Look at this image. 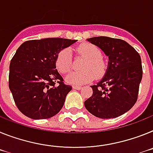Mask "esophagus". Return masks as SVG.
Listing matches in <instances>:
<instances>
[{
    "label": "esophagus",
    "mask_w": 153,
    "mask_h": 153,
    "mask_svg": "<svg viewBox=\"0 0 153 153\" xmlns=\"http://www.w3.org/2000/svg\"><path fill=\"white\" fill-rule=\"evenodd\" d=\"M73 88H75V89L76 90H80L82 89V86H73Z\"/></svg>",
    "instance_id": "1"
}]
</instances>
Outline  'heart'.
<instances>
[{
  "label": "heart",
  "instance_id": "b5f03b06",
  "mask_svg": "<svg viewBox=\"0 0 153 153\" xmlns=\"http://www.w3.org/2000/svg\"><path fill=\"white\" fill-rule=\"evenodd\" d=\"M77 52L86 58L80 71H75L67 77V81L73 85H82L92 81L95 77L100 78L107 71L108 65L102 58V51L98 46L91 43H85L77 48ZM56 68L62 74H68L72 69L71 51L65 48L58 53L55 61Z\"/></svg>",
  "mask_w": 153,
  "mask_h": 153
}]
</instances>
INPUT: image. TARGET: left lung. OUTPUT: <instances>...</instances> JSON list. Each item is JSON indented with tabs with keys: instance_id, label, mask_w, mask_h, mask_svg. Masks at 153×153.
I'll return each instance as SVG.
<instances>
[{
	"instance_id": "obj_1",
	"label": "left lung",
	"mask_w": 153,
	"mask_h": 153,
	"mask_svg": "<svg viewBox=\"0 0 153 153\" xmlns=\"http://www.w3.org/2000/svg\"><path fill=\"white\" fill-rule=\"evenodd\" d=\"M88 42L100 48L109 58L105 77L91 85L92 95L85 102L86 109L101 119H113L126 113L135 104L143 66L139 53L122 39L94 37Z\"/></svg>"
}]
</instances>
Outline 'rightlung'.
Returning <instances> with one entry per match:
<instances>
[{
    "mask_svg": "<svg viewBox=\"0 0 153 153\" xmlns=\"http://www.w3.org/2000/svg\"><path fill=\"white\" fill-rule=\"evenodd\" d=\"M76 40L60 38L30 40L18 48L10 63L9 88L21 112L33 119L58 114L72 89L58 72V53Z\"/></svg>",
    "mask_w": 153,
    "mask_h": 153,
    "instance_id": "1",
    "label": "right lung"
}]
</instances>
